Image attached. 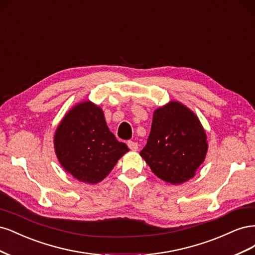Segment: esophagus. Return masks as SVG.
I'll return each mask as SVG.
<instances>
[{
  "mask_svg": "<svg viewBox=\"0 0 255 255\" xmlns=\"http://www.w3.org/2000/svg\"><path fill=\"white\" fill-rule=\"evenodd\" d=\"M128 148L132 150V151H137L138 149V143L135 142V141H132V140H128Z\"/></svg>",
  "mask_w": 255,
  "mask_h": 255,
  "instance_id": "esophagus-1",
  "label": "esophagus"
}]
</instances>
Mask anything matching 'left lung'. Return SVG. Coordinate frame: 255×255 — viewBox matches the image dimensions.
I'll return each mask as SVG.
<instances>
[{"mask_svg":"<svg viewBox=\"0 0 255 255\" xmlns=\"http://www.w3.org/2000/svg\"><path fill=\"white\" fill-rule=\"evenodd\" d=\"M207 148L205 130L197 116L182 103L171 101L154 112L140 155L154 174L176 185L195 176Z\"/></svg>","mask_w":255,"mask_h":255,"instance_id":"1","label":"left lung"}]
</instances>
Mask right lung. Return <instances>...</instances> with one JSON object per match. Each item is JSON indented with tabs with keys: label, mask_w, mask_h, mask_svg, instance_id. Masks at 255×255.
<instances>
[{
	"label": "right lung",
	"mask_w": 255,
	"mask_h": 255,
	"mask_svg": "<svg viewBox=\"0 0 255 255\" xmlns=\"http://www.w3.org/2000/svg\"><path fill=\"white\" fill-rule=\"evenodd\" d=\"M54 148L65 170L88 184L101 182L128 151L110 130L103 111L90 101L66 114L54 135Z\"/></svg>",
	"instance_id": "obj_1"
}]
</instances>
